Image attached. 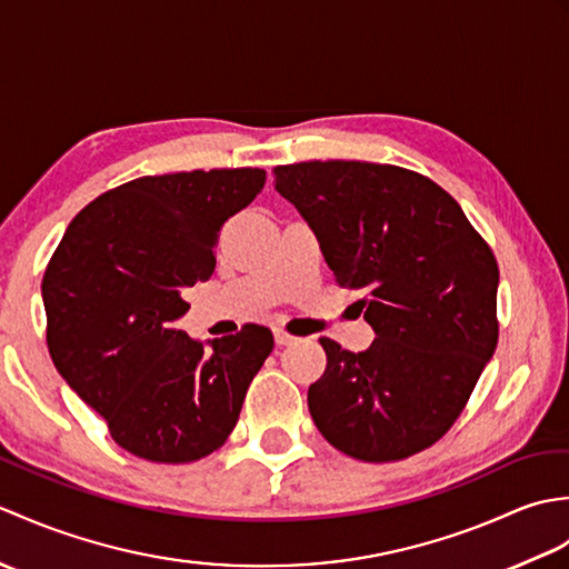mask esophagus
Segmentation results:
<instances>
[{
	"label": "esophagus",
	"instance_id": "34e87169",
	"mask_svg": "<svg viewBox=\"0 0 569 569\" xmlns=\"http://www.w3.org/2000/svg\"><path fill=\"white\" fill-rule=\"evenodd\" d=\"M273 337H276V345H281V347H288V345L298 342V337H293L291 332H286V330H276Z\"/></svg>",
	"mask_w": 569,
	"mask_h": 569
}]
</instances>
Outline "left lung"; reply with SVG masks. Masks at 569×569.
Here are the masks:
<instances>
[{
	"label": "left lung",
	"instance_id": "left-lung-1",
	"mask_svg": "<svg viewBox=\"0 0 569 569\" xmlns=\"http://www.w3.org/2000/svg\"><path fill=\"white\" fill-rule=\"evenodd\" d=\"M276 190L318 234L342 288L377 332L367 352L330 337L308 389L322 438L361 462H398L455 426L499 342V263L457 200L391 163L273 168Z\"/></svg>",
	"mask_w": 569,
	"mask_h": 569
}]
</instances>
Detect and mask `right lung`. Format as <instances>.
<instances>
[{"label": "right lung", "mask_w": 569, "mask_h": 569, "mask_svg": "<svg viewBox=\"0 0 569 569\" xmlns=\"http://www.w3.org/2000/svg\"><path fill=\"white\" fill-rule=\"evenodd\" d=\"M261 168L143 176L102 192L43 273L46 342L60 377L122 450L186 465L220 450L273 349L263 325L212 340L176 328L183 291L214 271L220 229L259 196Z\"/></svg>", "instance_id": "add662e5"}]
</instances>
